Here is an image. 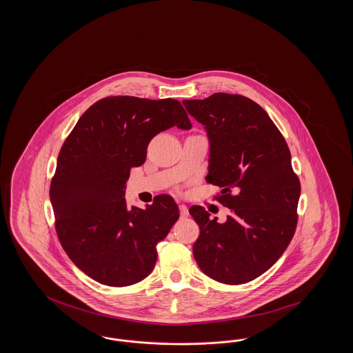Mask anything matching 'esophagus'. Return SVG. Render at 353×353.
I'll return each instance as SVG.
<instances>
[{"mask_svg": "<svg viewBox=\"0 0 353 353\" xmlns=\"http://www.w3.org/2000/svg\"><path fill=\"white\" fill-rule=\"evenodd\" d=\"M179 209H180V214H181V217H188L189 216V210H188V206L186 205H180L179 206Z\"/></svg>", "mask_w": 353, "mask_h": 353, "instance_id": "1", "label": "esophagus"}]
</instances>
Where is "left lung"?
<instances>
[{
	"label": "left lung",
	"mask_w": 353,
	"mask_h": 353,
	"mask_svg": "<svg viewBox=\"0 0 353 353\" xmlns=\"http://www.w3.org/2000/svg\"><path fill=\"white\" fill-rule=\"evenodd\" d=\"M209 139L206 181L221 188L226 222L202 206L189 213L200 226L193 255L203 274L225 285L258 278L279 259L298 222L301 183L285 137L268 112L242 95L217 92L183 101Z\"/></svg>",
	"instance_id": "8db88e82"
}]
</instances>
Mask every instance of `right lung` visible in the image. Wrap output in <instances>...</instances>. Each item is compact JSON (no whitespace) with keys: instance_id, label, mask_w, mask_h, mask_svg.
<instances>
[{"instance_id":"right-lung-1","label":"right lung","mask_w":353,"mask_h":353,"mask_svg":"<svg viewBox=\"0 0 353 353\" xmlns=\"http://www.w3.org/2000/svg\"><path fill=\"white\" fill-rule=\"evenodd\" d=\"M174 125L192 128L176 99L108 97L84 112L61 148L50 185L57 234L75 266L101 285L147 278L157 243L180 217L168 194L145 209H128L124 199L131 168L144 164L156 134Z\"/></svg>"}]
</instances>
